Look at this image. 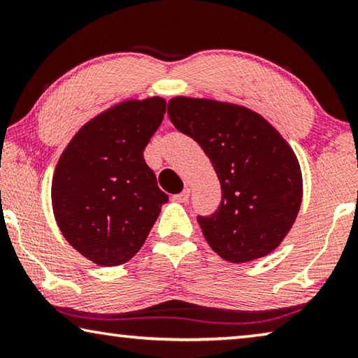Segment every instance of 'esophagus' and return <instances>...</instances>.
I'll return each mask as SVG.
<instances>
[{"mask_svg":"<svg viewBox=\"0 0 358 358\" xmlns=\"http://www.w3.org/2000/svg\"><path fill=\"white\" fill-rule=\"evenodd\" d=\"M187 199H189V189H183L180 194H175V196H172V201L180 202V203H185Z\"/></svg>","mask_w":358,"mask_h":358,"instance_id":"34e87169","label":"esophagus"}]
</instances>
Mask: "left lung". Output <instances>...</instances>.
<instances>
[{
    "instance_id": "1",
    "label": "left lung",
    "mask_w": 358,
    "mask_h": 358,
    "mask_svg": "<svg viewBox=\"0 0 358 358\" xmlns=\"http://www.w3.org/2000/svg\"><path fill=\"white\" fill-rule=\"evenodd\" d=\"M169 118L194 138L215 167L221 203L197 215L205 240L232 264L264 257L281 243L301 203V172L287 142L250 108L173 98Z\"/></svg>"
}]
</instances>
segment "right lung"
Instances as JSON below:
<instances>
[{
	"instance_id": "1",
	"label": "right lung",
	"mask_w": 358,
	"mask_h": 358,
	"mask_svg": "<svg viewBox=\"0 0 358 358\" xmlns=\"http://www.w3.org/2000/svg\"><path fill=\"white\" fill-rule=\"evenodd\" d=\"M164 113L161 98L123 102L85 124L59 157L53 213L64 238L94 264L128 262L169 201L143 159Z\"/></svg>"
}]
</instances>
